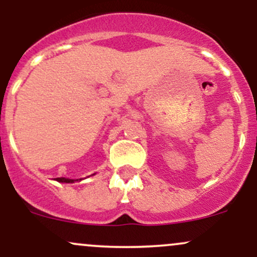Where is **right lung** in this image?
<instances>
[{
	"mask_svg": "<svg viewBox=\"0 0 257 257\" xmlns=\"http://www.w3.org/2000/svg\"><path fill=\"white\" fill-rule=\"evenodd\" d=\"M57 181L65 182V184H71V182H73V180H71V179H65V178H57Z\"/></svg>",
	"mask_w": 257,
	"mask_h": 257,
	"instance_id": "1",
	"label": "right lung"
}]
</instances>
